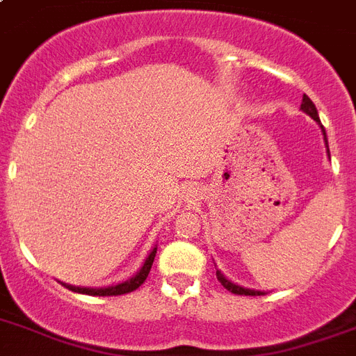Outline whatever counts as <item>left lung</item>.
I'll return each instance as SVG.
<instances>
[{
  "mask_svg": "<svg viewBox=\"0 0 356 356\" xmlns=\"http://www.w3.org/2000/svg\"><path fill=\"white\" fill-rule=\"evenodd\" d=\"M301 111L309 114L310 118L314 120V122H318V125L321 127V133H323V140H325V144H327L325 129H323V125H321L320 116H318V111H316V105L312 103V99H310L307 94H305L303 102H301ZM327 153H329V145H327ZM216 277H218V281L223 284V288H227L229 292L236 293V296H264V292H260V290H251V288H243V286H240V284H234V282H231L229 279H225L220 270H216Z\"/></svg>",
  "mask_w": 356,
  "mask_h": 356,
  "instance_id": "8db88e82",
  "label": "left lung"
}]
</instances>
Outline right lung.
Returning <instances> with one entry per match:
<instances>
[{
  "mask_svg": "<svg viewBox=\"0 0 356 356\" xmlns=\"http://www.w3.org/2000/svg\"><path fill=\"white\" fill-rule=\"evenodd\" d=\"M155 253H156V248L151 249V253L147 254V259H145L144 266L136 271V275H133L131 279L127 281L120 282V284H114V286H107V288H81V286H74V284H64V286L72 290V292H77V293H86V296H122V293H129L136 290V288L142 284V282L147 279L149 275V270L151 266H153V260H155Z\"/></svg>",
  "mask_w": 356,
  "mask_h": 356,
  "instance_id": "right-lung-1",
  "label": "right lung"
}]
</instances>
